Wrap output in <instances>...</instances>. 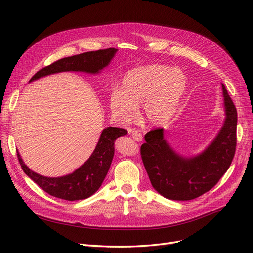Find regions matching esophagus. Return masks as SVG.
<instances>
[{"label": "esophagus", "instance_id": "obj_1", "mask_svg": "<svg viewBox=\"0 0 253 253\" xmlns=\"http://www.w3.org/2000/svg\"><path fill=\"white\" fill-rule=\"evenodd\" d=\"M132 137H133V139L136 141H142V135L138 132H133Z\"/></svg>", "mask_w": 253, "mask_h": 253}]
</instances>
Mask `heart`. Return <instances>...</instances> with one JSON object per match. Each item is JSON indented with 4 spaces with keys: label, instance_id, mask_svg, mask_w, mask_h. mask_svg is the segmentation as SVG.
Masks as SVG:
<instances>
[{
    "label": "heart",
    "instance_id": "obj_1",
    "mask_svg": "<svg viewBox=\"0 0 253 253\" xmlns=\"http://www.w3.org/2000/svg\"><path fill=\"white\" fill-rule=\"evenodd\" d=\"M187 86L186 75L178 68L158 64L139 67L125 76L120 90L112 91L109 108L115 119L128 124L142 106L143 120L162 126L174 116Z\"/></svg>",
    "mask_w": 253,
    "mask_h": 253
}]
</instances>
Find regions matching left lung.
<instances>
[{"label": "left lung", "mask_w": 253, "mask_h": 253, "mask_svg": "<svg viewBox=\"0 0 253 253\" xmlns=\"http://www.w3.org/2000/svg\"><path fill=\"white\" fill-rule=\"evenodd\" d=\"M226 120L213 142L201 155L182 158L164 139V129L145 134L140 155L150 181L158 193L174 201H190L208 192L230 167L236 149L237 112L223 85Z\"/></svg>", "instance_id": "8db88e82"}]
</instances>
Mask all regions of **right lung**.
<instances>
[{
  "label": "right lung",
  "instance_id": "right-lung-1",
  "mask_svg": "<svg viewBox=\"0 0 253 253\" xmlns=\"http://www.w3.org/2000/svg\"><path fill=\"white\" fill-rule=\"evenodd\" d=\"M116 50L115 48L99 49L60 59L37 72L29 81L39 79L46 75L67 71L98 73L110 63ZM126 133V129L118 127H106L103 129L95 151L86 163L74 173L62 177L50 178L37 174L25 166L19 153L17 155L23 171L49 195L66 201L84 200L93 195L102 185L113 160L114 142L118 137L125 136Z\"/></svg>",
  "mask_w": 253,
  "mask_h": 253
}]
</instances>
